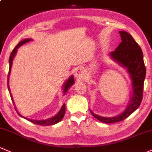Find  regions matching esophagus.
I'll return each mask as SVG.
<instances>
[{"instance_id": "obj_1", "label": "esophagus", "mask_w": 152, "mask_h": 152, "mask_svg": "<svg viewBox=\"0 0 152 152\" xmlns=\"http://www.w3.org/2000/svg\"><path fill=\"white\" fill-rule=\"evenodd\" d=\"M75 77L76 78H83V77H85V71L82 67H77L75 69Z\"/></svg>"}]
</instances>
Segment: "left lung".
I'll return each instance as SVG.
<instances>
[{
  "label": "left lung",
  "mask_w": 152,
  "mask_h": 152,
  "mask_svg": "<svg viewBox=\"0 0 152 152\" xmlns=\"http://www.w3.org/2000/svg\"><path fill=\"white\" fill-rule=\"evenodd\" d=\"M119 33L121 36V43L110 54L114 59L128 69L132 79L133 97L128 108L117 117L107 118L96 115L91 111L92 115L97 120L108 124L122 121L139 107L143 99V83L146 77V66L141 47L127 32L120 31Z\"/></svg>",
  "instance_id": "obj_1"
}]
</instances>
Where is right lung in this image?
<instances>
[{"mask_svg":"<svg viewBox=\"0 0 152 152\" xmlns=\"http://www.w3.org/2000/svg\"><path fill=\"white\" fill-rule=\"evenodd\" d=\"M30 40H31V39H25V40H22V41H21V42H19V43H18L17 45H16L15 48L13 49L12 52H11L10 58H9V73H8V82H7L8 83V88H9V93H10V89H9V75H10L11 65H12V61H13V59H14V56H15L16 53H17V48H19V46H21L22 45H23V44L30 42ZM73 83H74V77L71 76L69 78V80H67V82L66 83V84H65L64 89V94L66 92V91H67V90L69 89V88L71 87V86H72ZM10 96H11V100H12V102H13L12 96H11V94H10ZM17 113L19 115V112H17ZM64 114H65V104H64V105H63L62 108H61V111H60V112H58V113L57 114V115L55 116V117H52V118H50V119H48V120H30V119H27V118H25V117H24V118H25L26 120H29L30 122H32V123L36 124V125H54V124L57 123V122L61 121V120H62L64 116ZM21 117H22V116H21Z\"/></svg>","mask_w":152,"mask_h":152,"instance_id":"right-lung-1","label":"right lung"}]
</instances>
